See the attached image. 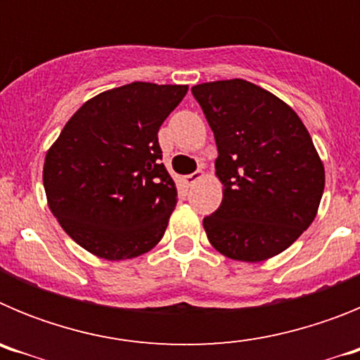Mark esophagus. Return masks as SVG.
<instances>
[{"label": "esophagus", "instance_id": "34e87169", "mask_svg": "<svg viewBox=\"0 0 360 360\" xmlns=\"http://www.w3.org/2000/svg\"><path fill=\"white\" fill-rule=\"evenodd\" d=\"M203 176V171H195V173H191V174H187L186 176V182L189 184V186H193V184L196 182V180H200V178Z\"/></svg>", "mask_w": 360, "mask_h": 360}]
</instances>
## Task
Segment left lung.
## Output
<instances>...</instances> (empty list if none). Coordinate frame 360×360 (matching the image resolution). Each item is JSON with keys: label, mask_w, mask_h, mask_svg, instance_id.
Listing matches in <instances>:
<instances>
[{"label": "left lung", "mask_w": 360, "mask_h": 360, "mask_svg": "<svg viewBox=\"0 0 360 360\" xmlns=\"http://www.w3.org/2000/svg\"><path fill=\"white\" fill-rule=\"evenodd\" d=\"M214 133L218 211L203 218L211 245L238 262L288 249L317 214L324 167L304 124L281 98L243 79L191 88Z\"/></svg>", "instance_id": "obj_1"}]
</instances>
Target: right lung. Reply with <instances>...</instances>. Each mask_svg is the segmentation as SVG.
Listing matches in <instances>:
<instances>
[{
    "label": "right lung",
    "mask_w": 360,
    "mask_h": 360,
    "mask_svg": "<svg viewBox=\"0 0 360 360\" xmlns=\"http://www.w3.org/2000/svg\"><path fill=\"white\" fill-rule=\"evenodd\" d=\"M186 94L187 86L131 82L90 98L66 122L43 184L50 211L82 249L115 262L162 240L178 195L160 164L158 129Z\"/></svg>",
    "instance_id": "add662e5"
}]
</instances>
